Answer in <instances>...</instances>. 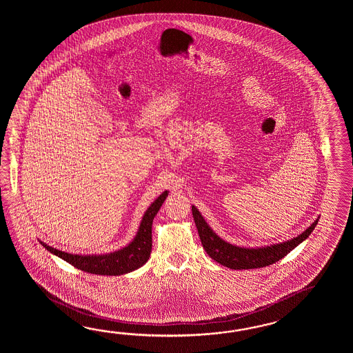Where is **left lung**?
Instances as JSON below:
<instances>
[{
    "mask_svg": "<svg viewBox=\"0 0 353 353\" xmlns=\"http://www.w3.org/2000/svg\"><path fill=\"white\" fill-rule=\"evenodd\" d=\"M192 213H193L195 225L198 228V233L205 252L214 261L234 270L260 269L276 263L280 259L288 255L303 241L307 239L318 223V219H316L313 225L298 237H294L292 240L286 241L283 243L271 245L266 248H243L221 240L217 234L210 230V225H207V222L203 219L202 214L194 205L192 207Z\"/></svg>",
    "mask_w": 353,
    "mask_h": 353,
    "instance_id": "left-lung-1",
    "label": "left lung"
}]
</instances>
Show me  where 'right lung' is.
Wrapping results in <instances>:
<instances>
[{
	"label": "right lung",
	"instance_id": "obj_1",
	"mask_svg": "<svg viewBox=\"0 0 353 353\" xmlns=\"http://www.w3.org/2000/svg\"><path fill=\"white\" fill-rule=\"evenodd\" d=\"M166 196H168V192L165 190L155 202L151 204L149 210H146L134 241L126 248L112 254L94 256L72 255L64 251H59L57 248H50L44 242H40V243H43V246L54 255L58 256L64 261H67L68 263L73 265L74 268L84 272L96 274V275H114V276L128 274L130 271L141 268L143 263L149 260L151 246H152V239H151L152 219L157 216Z\"/></svg>",
	"mask_w": 353,
	"mask_h": 353
}]
</instances>
